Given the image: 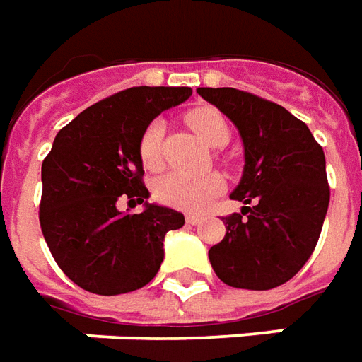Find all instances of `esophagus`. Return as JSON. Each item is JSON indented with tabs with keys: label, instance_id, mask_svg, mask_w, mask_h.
<instances>
[{
	"label": "esophagus",
	"instance_id": "1",
	"mask_svg": "<svg viewBox=\"0 0 362 362\" xmlns=\"http://www.w3.org/2000/svg\"><path fill=\"white\" fill-rule=\"evenodd\" d=\"M186 221H188L189 225H199L204 219H202L199 215H192V213H189V215H186Z\"/></svg>",
	"mask_w": 362,
	"mask_h": 362
}]
</instances>
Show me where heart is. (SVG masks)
<instances>
[{
  "label": "heart",
  "instance_id": "heart-1",
  "mask_svg": "<svg viewBox=\"0 0 362 362\" xmlns=\"http://www.w3.org/2000/svg\"><path fill=\"white\" fill-rule=\"evenodd\" d=\"M188 126L204 139L209 147H223L230 139V127L227 119L213 106H199L188 112ZM165 135V124L153 119L143 129L139 137V157L147 168H157L160 165V143ZM225 188L223 176L217 173L189 176L182 173H168L160 176L155 184V196L160 204L170 205L184 211H202L211 204Z\"/></svg>",
  "mask_w": 362,
  "mask_h": 362
}]
</instances>
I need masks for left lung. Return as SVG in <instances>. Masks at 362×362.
Listing matches in <instances>:
<instances>
[{
	"instance_id": "obj_1",
	"label": "left lung",
	"mask_w": 362,
	"mask_h": 362,
	"mask_svg": "<svg viewBox=\"0 0 362 362\" xmlns=\"http://www.w3.org/2000/svg\"><path fill=\"white\" fill-rule=\"evenodd\" d=\"M197 93L235 124L244 145L243 178L230 194L244 207L223 217L227 233L209 248L211 267L230 287H279L308 262L322 233L329 205L324 151L279 104L230 87Z\"/></svg>"
}]
</instances>
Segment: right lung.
Returning <instances> with one entry per match:
<instances>
[{
    "mask_svg": "<svg viewBox=\"0 0 362 362\" xmlns=\"http://www.w3.org/2000/svg\"><path fill=\"white\" fill-rule=\"evenodd\" d=\"M189 87H132L83 110L42 163L40 228L59 269L95 295L145 287L165 258V235L184 225L170 207L147 204L139 137ZM118 199L146 205L122 214Z\"/></svg>",
    "mask_w": 362,
    "mask_h": 362,
    "instance_id": "1",
    "label": "right lung"
}]
</instances>
